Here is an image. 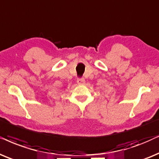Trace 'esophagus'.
Segmentation results:
<instances>
[{"label":"esophagus","mask_w":159,"mask_h":159,"mask_svg":"<svg viewBox=\"0 0 159 159\" xmlns=\"http://www.w3.org/2000/svg\"><path fill=\"white\" fill-rule=\"evenodd\" d=\"M77 83L80 85H84V84H85L86 81L84 78H78L77 80Z\"/></svg>","instance_id":"obj_1"}]
</instances>
